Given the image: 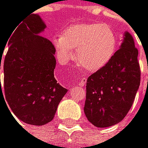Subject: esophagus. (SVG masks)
<instances>
[{
  "label": "esophagus",
  "instance_id": "34e87169",
  "mask_svg": "<svg viewBox=\"0 0 148 148\" xmlns=\"http://www.w3.org/2000/svg\"><path fill=\"white\" fill-rule=\"evenodd\" d=\"M85 84H86V79H85V78H82L81 81L79 82V84H78V86H80V87L84 86Z\"/></svg>",
  "mask_w": 148,
  "mask_h": 148
}]
</instances>
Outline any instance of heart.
I'll return each instance as SVG.
<instances>
[{"mask_svg": "<svg viewBox=\"0 0 148 148\" xmlns=\"http://www.w3.org/2000/svg\"><path fill=\"white\" fill-rule=\"evenodd\" d=\"M53 44L61 60L66 62L73 56L77 65L89 72L104 67L112 58L116 47V36L106 24L77 23L67 27L62 36L53 38Z\"/></svg>", "mask_w": 148, "mask_h": 148, "instance_id": "1", "label": "heart"}]
</instances>
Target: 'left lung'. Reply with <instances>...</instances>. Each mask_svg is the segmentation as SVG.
Listing matches in <instances>:
<instances>
[{
  "instance_id": "1",
  "label": "left lung",
  "mask_w": 148,
  "mask_h": 148,
  "mask_svg": "<svg viewBox=\"0 0 148 148\" xmlns=\"http://www.w3.org/2000/svg\"><path fill=\"white\" fill-rule=\"evenodd\" d=\"M137 56L133 37L125 32L120 49L104 67L88 77L84 111L96 127L119 123L130 110L141 78Z\"/></svg>"
}]
</instances>
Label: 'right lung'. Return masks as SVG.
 Masks as SVG:
<instances>
[{
	"instance_id": "right-lung-1",
	"label": "right lung",
	"mask_w": 148,
	"mask_h": 148,
	"mask_svg": "<svg viewBox=\"0 0 148 148\" xmlns=\"http://www.w3.org/2000/svg\"><path fill=\"white\" fill-rule=\"evenodd\" d=\"M44 28L40 16L32 12L16 25L2 64V86L0 79V94L11 110L21 121L34 125L52 121L67 92L54 78L55 48L39 34Z\"/></svg>"
}]
</instances>
